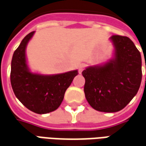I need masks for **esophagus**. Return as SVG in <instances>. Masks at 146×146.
Returning a JSON list of instances; mask_svg holds the SVG:
<instances>
[{
	"label": "esophagus",
	"instance_id": "esophagus-1",
	"mask_svg": "<svg viewBox=\"0 0 146 146\" xmlns=\"http://www.w3.org/2000/svg\"><path fill=\"white\" fill-rule=\"evenodd\" d=\"M85 67H86L85 64H80V66H79V72H80V73H81L83 70L85 69Z\"/></svg>",
	"mask_w": 146,
	"mask_h": 146
}]
</instances>
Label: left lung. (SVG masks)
<instances>
[{
    "label": "left lung",
    "mask_w": 146,
    "mask_h": 146,
    "mask_svg": "<svg viewBox=\"0 0 146 146\" xmlns=\"http://www.w3.org/2000/svg\"><path fill=\"white\" fill-rule=\"evenodd\" d=\"M110 39L115 47V58L102 66L88 67L82 74L90 106L100 112L115 113L125 107L140 88L141 57L127 36L113 35Z\"/></svg>",
    "instance_id": "obj_1"
}]
</instances>
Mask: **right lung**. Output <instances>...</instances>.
Listing matches in <instances>:
<instances>
[{
  "label": "right lung",
  "instance_id": "right-lung-1",
  "mask_svg": "<svg viewBox=\"0 0 146 146\" xmlns=\"http://www.w3.org/2000/svg\"><path fill=\"white\" fill-rule=\"evenodd\" d=\"M34 31L27 34L15 51L11 68V84L15 95L28 110L38 114L54 111L63 100L66 89L77 70L44 76L30 72L26 59V47Z\"/></svg>",
  "mask_w": 146,
  "mask_h": 146
}]
</instances>
